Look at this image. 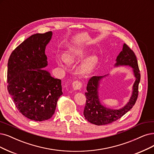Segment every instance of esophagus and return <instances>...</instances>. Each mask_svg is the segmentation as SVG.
Here are the masks:
<instances>
[{
	"mask_svg": "<svg viewBox=\"0 0 154 154\" xmlns=\"http://www.w3.org/2000/svg\"><path fill=\"white\" fill-rule=\"evenodd\" d=\"M72 86L74 90H79L81 89L82 86V83L81 81H74L72 83Z\"/></svg>",
	"mask_w": 154,
	"mask_h": 154,
	"instance_id": "esophagus-1",
	"label": "esophagus"
}]
</instances>
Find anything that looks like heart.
Wrapping results in <instances>:
<instances>
[{
  "instance_id": "heart-1",
  "label": "heart",
  "mask_w": 154,
  "mask_h": 154,
  "mask_svg": "<svg viewBox=\"0 0 154 154\" xmlns=\"http://www.w3.org/2000/svg\"><path fill=\"white\" fill-rule=\"evenodd\" d=\"M88 52L86 50L82 49H75L70 51H68L64 55V61L67 64H73L81 61L84 57H86ZM98 62V58L96 56H90L86 60H85L80 66L81 73L87 74L91 71ZM58 63L59 65L63 66V62L61 60H58Z\"/></svg>"
}]
</instances>
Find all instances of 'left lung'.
Listing matches in <instances>:
<instances>
[{
	"instance_id": "8db88e82",
	"label": "left lung",
	"mask_w": 154,
	"mask_h": 154,
	"mask_svg": "<svg viewBox=\"0 0 154 154\" xmlns=\"http://www.w3.org/2000/svg\"><path fill=\"white\" fill-rule=\"evenodd\" d=\"M116 66L129 65L133 68L136 81L133 85V91L128 104L119 110L107 109L101 105L98 98V88L99 82L103 77L93 76L90 78L87 86V93H85L86 103L84 110L86 119L92 124L101 126L114 122L132 109L138 96V85L140 81V73L138 61L134 51L126 44H124L122 51L116 59Z\"/></svg>"
}]
</instances>
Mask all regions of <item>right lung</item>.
<instances>
[{"label": "right lung", "instance_id": "right-lung-1", "mask_svg": "<svg viewBox=\"0 0 154 154\" xmlns=\"http://www.w3.org/2000/svg\"><path fill=\"white\" fill-rule=\"evenodd\" d=\"M52 34L31 35L13 51L8 60V92L19 112L35 121L52 117L63 94L60 79L41 69L48 65L45 49Z\"/></svg>", "mask_w": 154, "mask_h": 154}]
</instances>
